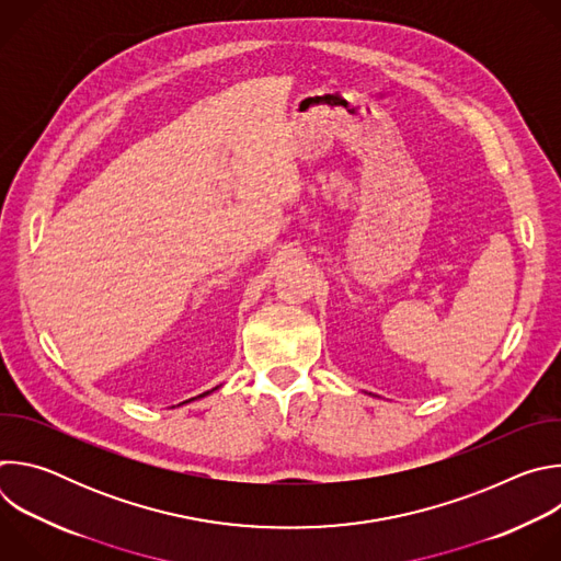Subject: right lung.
Masks as SVG:
<instances>
[{"instance_id": "right-lung-1", "label": "right lung", "mask_w": 561, "mask_h": 561, "mask_svg": "<svg viewBox=\"0 0 561 561\" xmlns=\"http://www.w3.org/2000/svg\"><path fill=\"white\" fill-rule=\"evenodd\" d=\"M208 392H210V390H208ZM208 392H202L199 397H204V394H208ZM199 397H193V399H199ZM193 399H188V402H193ZM188 402H184V404H188Z\"/></svg>"}]
</instances>
